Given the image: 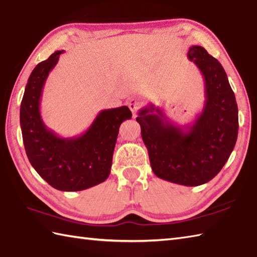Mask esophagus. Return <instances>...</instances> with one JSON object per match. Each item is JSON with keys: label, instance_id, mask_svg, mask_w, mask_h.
<instances>
[{"label": "esophagus", "instance_id": "34e87169", "mask_svg": "<svg viewBox=\"0 0 257 257\" xmlns=\"http://www.w3.org/2000/svg\"><path fill=\"white\" fill-rule=\"evenodd\" d=\"M127 103H128L129 109L133 112V116L136 117V113H137L138 109L140 107V101L138 99H136V98H130V99L127 101Z\"/></svg>", "mask_w": 257, "mask_h": 257}]
</instances>
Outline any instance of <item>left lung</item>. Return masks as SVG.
I'll return each mask as SVG.
<instances>
[{"mask_svg":"<svg viewBox=\"0 0 257 257\" xmlns=\"http://www.w3.org/2000/svg\"><path fill=\"white\" fill-rule=\"evenodd\" d=\"M188 58L204 78L205 101L193 122L179 125L149 103L136 120L158 178L187 187L204 184L221 171L236 144L238 110L224 68L202 46H191Z\"/></svg>","mask_w":257,"mask_h":257,"instance_id":"1","label":"left lung"}]
</instances>
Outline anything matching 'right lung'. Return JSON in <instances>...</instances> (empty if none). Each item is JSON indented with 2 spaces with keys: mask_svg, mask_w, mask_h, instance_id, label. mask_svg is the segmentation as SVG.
Segmentation results:
<instances>
[{
  "mask_svg": "<svg viewBox=\"0 0 257 257\" xmlns=\"http://www.w3.org/2000/svg\"><path fill=\"white\" fill-rule=\"evenodd\" d=\"M62 53L56 51L33 69L21 102L20 123L26 156L36 172L59 191H81L109 177L119 127L133 113L127 106L103 109L76 137H59L48 129L40 110L42 92Z\"/></svg>",
  "mask_w": 257,
  "mask_h": 257,
  "instance_id": "add662e5",
  "label": "right lung"
}]
</instances>
